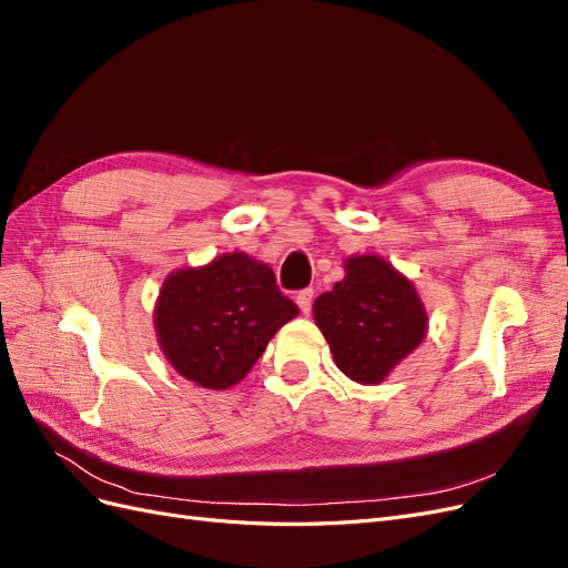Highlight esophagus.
<instances>
[{
    "label": "esophagus",
    "instance_id": "esophagus-1",
    "mask_svg": "<svg viewBox=\"0 0 568 568\" xmlns=\"http://www.w3.org/2000/svg\"><path fill=\"white\" fill-rule=\"evenodd\" d=\"M313 296H315V288H303V291H298V296H296V303H298V307H301V313H311L313 311Z\"/></svg>",
    "mask_w": 568,
    "mask_h": 568
}]
</instances>
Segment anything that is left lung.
<instances>
[{
	"instance_id": "1",
	"label": "left lung",
	"mask_w": 568,
	"mask_h": 568,
	"mask_svg": "<svg viewBox=\"0 0 568 568\" xmlns=\"http://www.w3.org/2000/svg\"><path fill=\"white\" fill-rule=\"evenodd\" d=\"M313 313L336 367L359 384L384 382L426 334L415 286L379 255L348 257L346 277L315 301Z\"/></svg>"
}]
</instances>
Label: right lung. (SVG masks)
Masks as SVG:
<instances>
[{"instance_id":"1","label":"right lung","mask_w":568,"mask_h":568,"mask_svg":"<svg viewBox=\"0 0 568 568\" xmlns=\"http://www.w3.org/2000/svg\"><path fill=\"white\" fill-rule=\"evenodd\" d=\"M298 315L274 272L246 253L170 274L156 303L159 343L184 379L222 390L239 384L270 338Z\"/></svg>"}]
</instances>
